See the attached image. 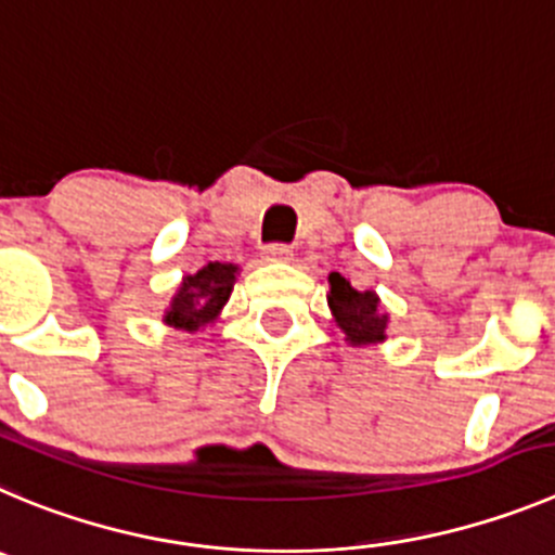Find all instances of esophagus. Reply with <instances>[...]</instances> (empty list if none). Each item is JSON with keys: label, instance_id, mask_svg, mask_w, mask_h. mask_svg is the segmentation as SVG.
<instances>
[{"label": "esophagus", "instance_id": "1", "mask_svg": "<svg viewBox=\"0 0 555 555\" xmlns=\"http://www.w3.org/2000/svg\"><path fill=\"white\" fill-rule=\"evenodd\" d=\"M262 260L266 262H289L293 260V251L287 246H268L262 251Z\"/></svg>", "mask_w": 555, "mask_h": 555}]
</instances>
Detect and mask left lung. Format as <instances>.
Listing matches in <instances>:
<instances>
[{
  "label": "left lung",
  "mask_w": 555,
  "mask_h": 555,
  "mask_svg": "<svg viewBox=\"0 0 555 555\" xmlns=\"http://www.w3.org/2000/svg\"><path fill=\"white\" fill-rule=\"evenodd\" d=\"M328 309L345 334V341L353 348L386 341L388 312L380 307L375 289H356L341 273H331Z\"/></svg>",
  "instance_id": "obj_1"
}]
</instances>
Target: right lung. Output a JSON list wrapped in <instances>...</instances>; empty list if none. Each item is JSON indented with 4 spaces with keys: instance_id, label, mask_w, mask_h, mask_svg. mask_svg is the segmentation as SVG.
<instances>
[{
    "instance_id": "right-lung-1",
    "label": "right lung",
    "mask_w": 555,
    "mask_h": 555,
    "mask_svg": "<svg viewBox=\"0 0 555 555\" xmlns=\"http://www.w3.org/2000/svg\"><path fill=\"white\" fill-rule=\"evenodd\" d=\"M237 271L241 268L232 262H207L196 273L183 276L178 293L172 295L164 312V323L185 334H196L216 323L224 304L230 301Z\"/></svg>"
}]
</instances>
